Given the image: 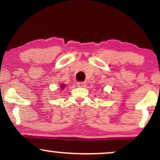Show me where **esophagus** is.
<instances>
[{
	"mask_svg": "<svg viewBox=\"0 0 160 160\" xmlns=\"http://www.w3.org/2000/svg\"><path fill=\"white\" fill-rule=\"evenodd\" d=\"M78 86L79 87H85L86 86V82H78Z\"/></svg>",
	"mask_w": 160,
	"mask_h": 160,
	"instance_id": "1",
	"label": "esophagus"
}]
</instances>
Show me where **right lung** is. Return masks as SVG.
Segmentation results:
<instances>
[{
  "mask_svg": "<svg viewBox=\"0 0 160 160\" xmlns=\"http://www.w3.org/2000/svg\"><path fill=\"white\" fill-rule=\"evenodd\" d=\"M64 87H65V85H62V87L61 88H62V89H63Z\"/></svg>",
  "mask_w": 160,
  "mask_h": 160,
  "instance_id": "1",
  "label": "right lung"
}]
</instances>
